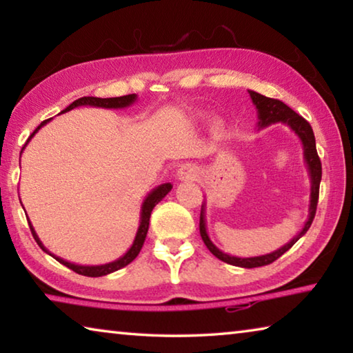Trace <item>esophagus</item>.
<instances>
[{"label":"esophagus","mask_w":353,"mask_h":353,"mask_svg":"<svg viewBox=\"0 0 353 353\" xmlns=\"http://www.w3.org/2000/svg\"><path fill=\"white\" fill-rule=\"evenodd\" d=\"M196 176H198V171H196L193 165H182L181 168L177 170L179 181H194Z\"/></svg>","instance_id":"esophagus-1"}]
</instances>
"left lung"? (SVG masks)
I'll use <instances>...</instances> for the list:
<instances>
[{
    "label": "left lung",
    "mask_w": 353,
    "mask_h": 353,
    "mask_svg": "<svg viewBox=\"0 0 353 353\" xmlns=\"http://www.w3.org/2000/svg\"><path fill=\"white\" fill-rule=\"evenodd\" d=\"M249 97L252 99V103L256 109V118H259V123H256V128L265 129L271 124L276 123H282L285 126H288L292 132H294L299 140L302 143L303 148V162L307 165L308 170V176H310V182H312V190H310V205H308V218L303 224L302 230L292 238L291 241H288L277 250H274L271 254H265V255H256V256H234L223 252V250L218 249L214 244L212 243L210 236L207 234V221H205V201L201 207V219H199V230H201V236L204 240L207 249L216 256V259L223 260L229 265L234 266H240V268H259V266H265L270 265V263L276 261L279 256H282L286 250H290L292 248L299 238H302L307 234V230L310 229V225L313 223L314 213H316V207H318V198H319V183H321V177H322V166H321V160L318 157V151H316V140H314V134L313 129L310 126V123L307 119H303L301 115L290 109L288 105L283 104L282 101L279 99H272V98H266L263 94L256 93L254 90H248Z\"/></svg>",
    "instance_id": "1"
}]
</instances>
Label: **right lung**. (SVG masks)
Segmentation results:
<instances>
[{"label":"right lung","mask_w":353,"mask_h":353,"mask_svg":"<svg viewBox=\"0 0 353 353\" xmlns=\"http://www.w3.org/2000/svg\"><path fill=\"white\" fill-rule=\"evenodd\" d=\"M137 101V94H126V97H118V98H94V97H83V98H79L76 99L74 103H71L67 109L62 110L61 113H65V112H70L76 109V107H81V105H90V107H101V109H126V107H130ZM52 118L50 119H45V121L40 123V126L34 130V132L31 134V137H29L28 141L25 143V146H23V149H25L28 146V143L31 141L32 137L39 132V130L45 126V124H48L51 121ZM21 149V152H23ZM172 188V185L170 182L166 183H162L159 185V187H155L154 190H151L148 193V196L145 198V201H143L141 204V212H140V225H139V230H137V235L134 238V243L132 246H130L128 249V252L124 254L123 256H119L118 260L115 261H110V263H105V265H94V266H87V265H76V263H71V261H67L61 259V256H56L52 252H50L45 246L43 243L40 241V238L37 235V232L34 230V225L31 221H29L28 218V223H29V227H31V232L34 235V240L37 241L39 246L41 248V250H45L46 254H50L51 256H54V259L62 263L63 266L70 268L71 271H74L77 274H81V276H87V277H101V276H107V274L110 272H115L118 270H121V268L128 266L130 261H134L137 259V255L140 254V250L143 248V243H145L146 240V234H148V229H149V218H151V213H152V208L159 204L160 201H162L166 194L170 193Z\"/></svg>","instance_id":"1"}]
</instances>
